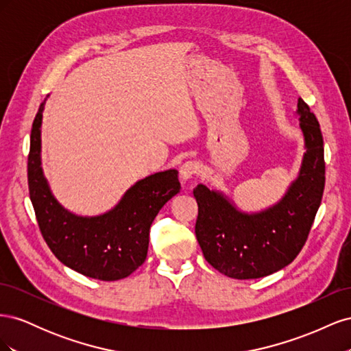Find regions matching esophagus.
I'll use <instances>...</instances> for the list:
<instances>
[{"label": "esophagus", "mask_w": 351, "mask_h": 351, "mask_svg": "<svg viewBox=\"0 0 351 351\" xmlns=\"http://www.w3.org/2000/svg\"><path fill=\"white\" fill-rule=\"evenodd\" d=\"M199 174V165L195 161H186L182 167H180V176H182L183 182L193 178Z\"/></svg>", "instance_id": "obj_1"}]
</instances>
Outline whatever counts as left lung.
Returning a JSON list of instances; mask_svg holds the SVG:
<instances>
[{
  "label": "left lung",
  "mask_w": 351,
  "mask_h": 351,
  "mask_svg": "<svg viewBox=\"0 0 351 351\" xmlns=\"http://www.w3.org/2000/svg\"><path fill=\"white\" fill-rule=\"evenodd\" d=\"M306 154L299 178L280 204L247 215L204 184L197 202L196 239L209 265L236 280L267 277L291 263L303 249L325 187L324 139L319 121L302 98L297 102Z\"/></svg>",
  "instance_id": "left-lung-1"
}]
</instances>
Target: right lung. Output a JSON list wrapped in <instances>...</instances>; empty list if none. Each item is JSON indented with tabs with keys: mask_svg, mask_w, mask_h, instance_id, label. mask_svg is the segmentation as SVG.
Instances as JSON below:
<instances>
[{
	"mask_svg": "<svg viewBox=\"0 0 351 351\" xmlns=\"http://www.w3.org/2000/svg\"><path fill=\"white\" fill-rule=\"evenodd\" d=\"M45 102L32 124L27 184L40 234L56 258L90 278L129 277L145 262L149 230L158 212L180 192L176 169L156 173L129 189L112 210L101 217L73 215L51 195L40 168V123Z\"/></svg>",
	"mask_w": 351,
	"mask_h": 351,
	"instance_id": "1",
	"label": "right lung"
}]
</instances>
